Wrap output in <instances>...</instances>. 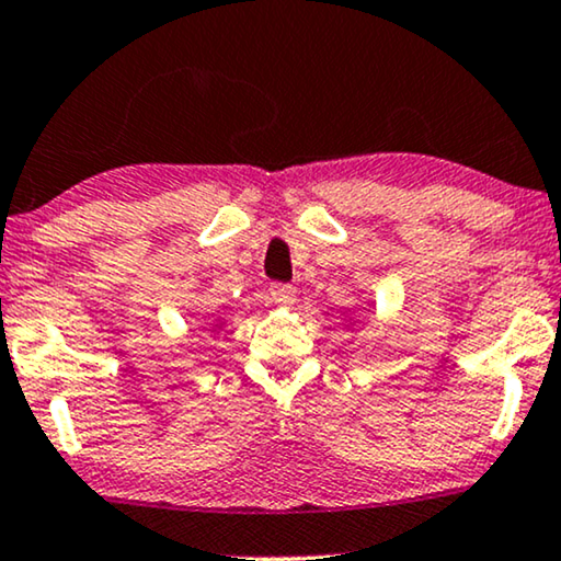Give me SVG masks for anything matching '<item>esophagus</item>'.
I'll use <instances>...</instances> for the list:
<instances>
[{"mask_svg":"<svg viewBox=\"0 0 561 561\" xmlns=\"http://www.w3.org/2000/svg\"><path fill=\"white\" fill-rule=\"evenodd\" d=\"M295 297H297V289L293 285H276L268 287V300L274 305H279V308H289V305H295Z\"/></svg>","mask_w":561,"mask_h":561,"instance_id":"34e87169","label":"esophagus"}]
</instances>
